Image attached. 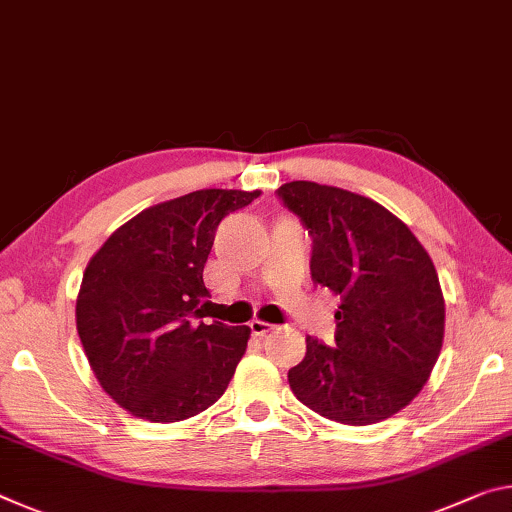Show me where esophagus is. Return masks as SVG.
<instances>
[{"instance_id": "obj_1", "label": "esophagus", "mask_w": 512, "mask_h": 512, "mask_svg": "<svg viewBox=\"0 0 512 512\" xmlns=\"http://www.w3.org/2000/svg\"><path fill=\"white\" fill-rule=\"evenodd\" d=\"M275 326H271V323H266V321H259V319H255V321H250V332H253L255 337H266L269 335V332L273 330Z\"/></svg>"}]
</instances>
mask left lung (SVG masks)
Listing matches in <instances>:
<instances>
[{"label": "left lung", "instance_id": "obj_1", "mask_svg": "<svg viewBox=\"0 0 512 512\" xmlns=\"http://www.w3.org/2000/svg\"><path fill=\"white\" fill-rule=\"evenodd\" d=\"M282 202L312 234V280L342 298L337 346L307 337L289 369L296 399L337 424L369 426L426 385L444 342V296L410 227L360 193L287 182Z\"/></svg>", "mask_w": 512, "mask_h": 512}]
</instances>
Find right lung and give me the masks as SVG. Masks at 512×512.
I'll use <instances>...</instances> for the list:
<instances>
[{
  "label": "right lung",
  "mask_w": 512,
  "mask_h": 512,
  "mask_svg": "<svg viewBox=\"0 0 512 512\" xmlns=\"http://www.w3.org/2000/svg\"><path fill=\"white\" fill-rule=\"evenodd\" d=\"M262 191L200 189L129 218L88 262L77 332L97 383L129 415L173 424L221 399L250 328L193 323L218 223Z\"/></svg>",
  "instance_id": "obj_1"
}]
</instances>
